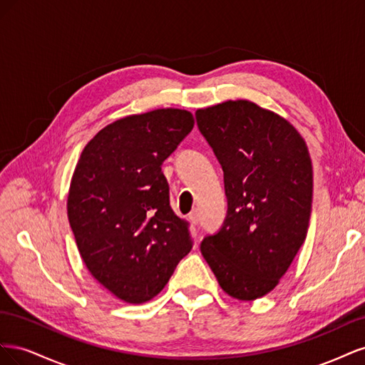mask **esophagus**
<instances>
[{"label":"esophagus","mask_w":365,"mask_h":365,"mask_svg":"<svg viewBox=\"0 0 365 365\" xmlns=\"http://www.w3.org/2000/svg\"><path fill=\"white\" fill-rule=\"evenodd\" d=\"M189 219H190V222L193 225H197V222H200V215H197V210L196 208L189 215Z\"/></svg>","instance_id":"esophagus-1"}]
</instances>
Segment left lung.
Wrapping results in <instances>:
<instances>
[{"mask_svg":"<svg viewBox=\"0 0 365 365\" xmlns=\"http://www.w3.org/2000/svg\"><path fill=\"white\" fill-rule=\"evenodd\" d=\"M224 170L227 216L201 252L228 295L251 302L288 271L307 235L312 163L288 120L248 101L196 111Z\"/></svg>","mask_w":365,"mask_h":365,"instance_id":"left-lung-1","label":"left lung"}]
</instances>
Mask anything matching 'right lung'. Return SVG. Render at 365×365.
Here are the masks:
<instances>
[{
  "label": "right lung",
  "mask_w": 365,
  "mask_h": 365,
  "mask_svg": "<svg viewBox=\"0 0 365 365\" xmlns=\"http://www.w3.org/2000/svg\"><path fill=\"white\" fill-rule=\"evenodd\" d=\"M193 125L175 108L128 115L98 132L77 161L67 202L77 248L93 277L126 303L160 294L193 247L161 170Z\"/></svg>",
  "instance_id": "right-lung-1"
}]
</instances>
